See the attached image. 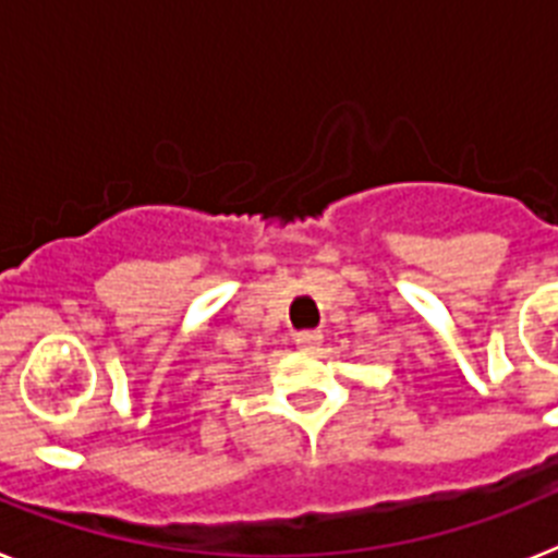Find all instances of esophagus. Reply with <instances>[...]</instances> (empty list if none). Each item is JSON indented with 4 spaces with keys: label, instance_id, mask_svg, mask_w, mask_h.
Instances as JSON below:
<instances>
[{
    "label": "esophagus",
    "instance_id": "1",
    "mask_svg": "<svg viewBox=\"0 0 558 558\" xmlns=\"http://www.w3.org/2000/svg\"><path fill=\"white\" fill-rule=\"evenodd\" d=\"M294 343L303 351H317L323 343V335L320 331H298V335H294Z\"/></svg>",
    "mask_w": 558,
    "mask_h": 558
}]
</instances>
